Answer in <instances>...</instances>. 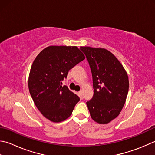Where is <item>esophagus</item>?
Instances as JSON below:
<instances>
[{
    "label": "esophagus",
    "instance_id": "34e87169",
    "mask_svg": "<svg viewBox=\"0 0 155 155\" xmlns=\"http://www.w3.org/2000/svg\"><path fill=\"white\" fill-rule=\"evenodd\" d=\"M79 94H80V95H81V96H83V91H79Z\"/></svg>",
    "mask_w": 155,
    "mask_h": 155
}]
</instances>
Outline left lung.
I'll return each instance as SVG.
<instances>
[{"mask_svg":"<svg viewBox=\"0 0 155 155\" xmlns=\"http://www.w3.org/2000/svg\"><path fill=\"white\" fill-rule=\"evenodd\" d=\"M92 72L94 94L87 102L91 117L97 123L110 122L122 111L129 89L126 70L105 48L81 46Z\"/></svg>","mask_w":155,"mask_h":155,"instance_id":"left-lung-1","label":"left lung"}]
</instances>
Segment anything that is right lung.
I'll list each match as a JSON object with an SVG mask.
<instances>
[{
    "label": "right lung",
    "instance_id": "right-lung-1",
    "mask_svg": "<svg viewBox=\"0 0 155 155\" xmlns=\"http://www.w3.org/2000/svg\"><path fill=\"white\" fill-rule=\"evenodd\" d=\"M85 58L77 46L50 45L40 51L29 72V91L36 107L53 122L71 116L80 99L67 86H62L70 69Z\"/></svg>",
    "mask_w": 155,
    "mask_h": 155
}]
</instances>
